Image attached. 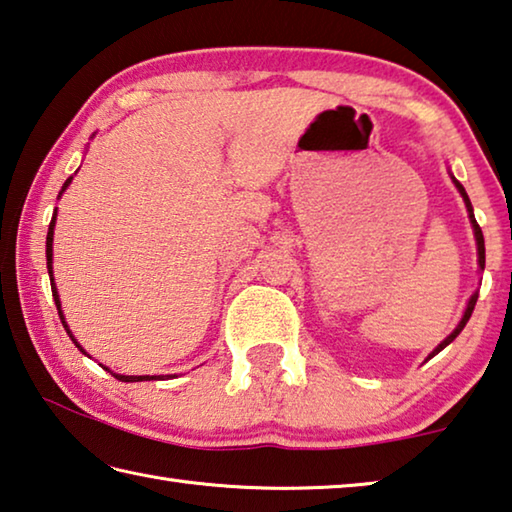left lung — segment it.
<instances>
[{
	"mask_svg": "<svg viewBox=\"0 0 512 512\" xmlns=\"http://www.w3.org/2000/svg\"><path fill=\"white\" fill-rule=\"evenodd\" d=\"M456 183V187H458V192H461V196H463V201H465V205H467V212H470V219H472V225H474V237H476V246H479V266L483 268L485 266V244H483V232H481V228H479V223H476V219H474V212H472V203H470V198H467V194H465V189H463V185L458 183V180H454ZM476 298H479V293H474V296L470 298V302H467V309H465V314H463V318H461V323H458V327L454 329L452 334L447 336V339L438 345L436 350L431 352V357H436V354L440 352V350H445L449 343H452L458 334L463 332V327H465V323L467 320H470V316H472V311H474V305H476ZM429 357V359H431Z\"/></svg>",
	"mask_w": 512,
	"mask_h": 512,
	"instance_id": "obj_1",
	"label": "left lung"
}]
</instances>
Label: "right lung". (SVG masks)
Listing matches in <instances>:
<instances>
[{"label":"right lung","instance_id":"add662e5","mask_svg":"<svg viewBox=\"0 0 512 512\" xmlns=\"http://www.w3.org/2000/svg\"><path fill=\"white\" fill-rule=\"evenodd\" d=\"M72 183V178H67L65 180V185H63V189H60V194L65 192L67 189V185ZM54 223H56V212H54V219H51V223H49V232H47V271H49V277H51V282H54V275H51V244H54ZM51 293H54V300H56V307H58V316H60V320H63V325H65V318H63V311H60V300H58V291H56V287L54 284H51ZM65 329H67V325H65ZM67 334L72 336V332H69L67 329ZM72 341L76 343V339L72 336ZM76 348H81L79 343H76ZM83 350V348H81ZM108 370V368H106ZM112 375H115V379H119V381H144V379H155V377H128V375H117V372H112ZM158 379H162V377H158Z\"/></svg>","mask_w":512,"mask_h":512}]
</instances>
